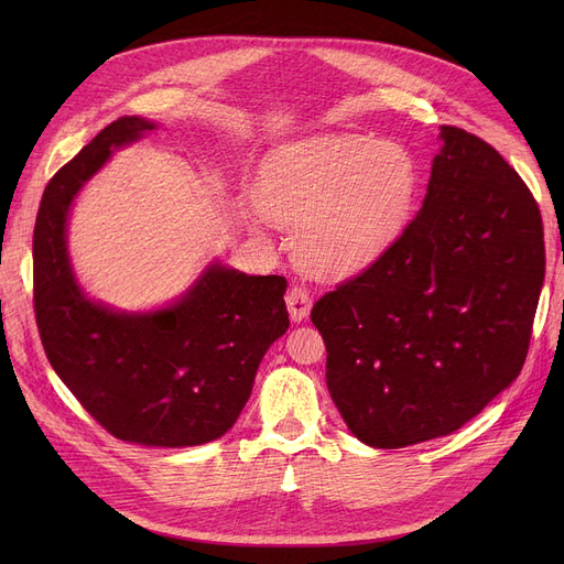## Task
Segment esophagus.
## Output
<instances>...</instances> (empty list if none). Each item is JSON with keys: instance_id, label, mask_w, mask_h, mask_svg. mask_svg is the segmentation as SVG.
I'll use <instances>...</instances> for the list:
<instances>
[{"instance_id": "obj_1", "label": "esophagus", "mask_w": 564, "mask_h": 564, "mask_svg": "<svg viewBox=\"0 0 564 564\" xmlns=\"http://www.w3.org/2000/svg\"><path fill=\"white\" fill-rule=\"evenodd\" d=\"M285 306H288L290 319H292L294 324H300V322H304V319L308 317V313H311V308H313L311 294H308L304 288L294 285V288H290V292L285 294Z\"/></svg>"}]
</instances>
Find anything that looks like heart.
<instances>
[{"label":"heart","mask_w":564,"mask_h":564,"mask_svg":"<svg viewBox=\"0 0 564 564\" xmlns=\"http://www.w3.org/2000/svg\"><path fill=\"white\" fill-rule=\"evenodd\" d=\"M419 192L416 155L366 134L283 143L256 177L260 210L294 228V256L322 279L354 276L387 253L411 224Z\"/></svg>","instance_id":"1"}]
</instances>
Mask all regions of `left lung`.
Masks as SVG:
<instances>
[{
    "label": "left lung",
    "mask_w": 564,
    "mask_h": 564,
    "mask_svg": "<svg viewBox=\"0 0 564 564\" xmlns=\"http://www.w3.org/2000/svg\"><path fill=\"white\" fill-rule=\"evenodd\" d=\"M542 283L530 189L487 141L441 126L416 219L311 313L349 432L404 448L476 419L521 372Z\"/></svg>",
    "instance_id": "1"
}]
</instances>
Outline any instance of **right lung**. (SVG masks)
Returning <instances> with one entry per match:
<instances>
[{
    "mask_svg": "<svg viewBox=\"0 0 564 564\" xmlns=\"http://www.w3.org/2000/svg\"><path fill=\"white\" fill-rule=\"evenodd\" d=\"M158 130L151 118H118L52 177L34 228V304L54 372L107 432L148 448H187L240 419L262 357L290 327L288 281L215 258L158 308L88 297L68 253L75 198L113 151Z\"/></svg>",
    "mask_w": 564,
    "mask_h": 564,
    "instance_id": "1",
    "label": "right lung"
}]
</instances>
